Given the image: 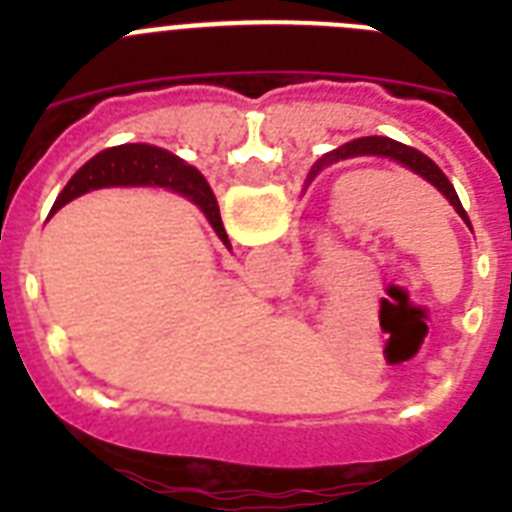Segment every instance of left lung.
<instances>
[{
    "instance_id": "obj_1",
    "label": "left lung",
    "mask_w": 512,
    "mask_h": 512,
    "mask_svg": "<svg viewBox=\"0 0 512 512\" xmlns=\"http://www.w3.org/2000/svg\"><path fill=\"white\" fill-rule=\"evenodd\" d=\"M353 156H382V159H393V162L404 164L406 170H412L414 175H420L422 180H428L430 185H436L438 191L444 193L446 199H449V204L457 209V215H460L470 228L468 212L462 209L460 196H457V191H454V185L449 183V177L438 170V164L433 162V159H428V156L422 154V151L404 146V143H398V140L380 138V135H372V138L350 140V143L335 148V151L324 156V159H319V164H316V167L311 170V177L316 175V172L324 170V167H329V164L342 162V159H353Z\"/></svg>"
}]
</instances>
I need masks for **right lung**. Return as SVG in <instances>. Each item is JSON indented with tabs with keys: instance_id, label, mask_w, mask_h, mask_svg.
<instances>
[{
	"instance_id": "right-lung-1",
	"label": "right lung",
	"mask_w": 512,
	"mask_h": 512,
	"mask_svg": "<svg viewBox=\"0 0 512 512\" xmlns=\"http://www.w3.org/2000/svg\"><path fill=\"white\" fill-rule=\"evenodd\" d=\"M108 185H159L170 188L175 193H183L207 215L209 225L215 228L225 247H231L228 233L220 220V209L212 188L207 185L204 175L193 167L177 159L175 154L156 146H143V143H127V146H114L92 156L82 170L76 172L68 185L60 191L55 207L60 209L76 196H82L95 188H108Z\"/></svg>"
}]
</instances>
